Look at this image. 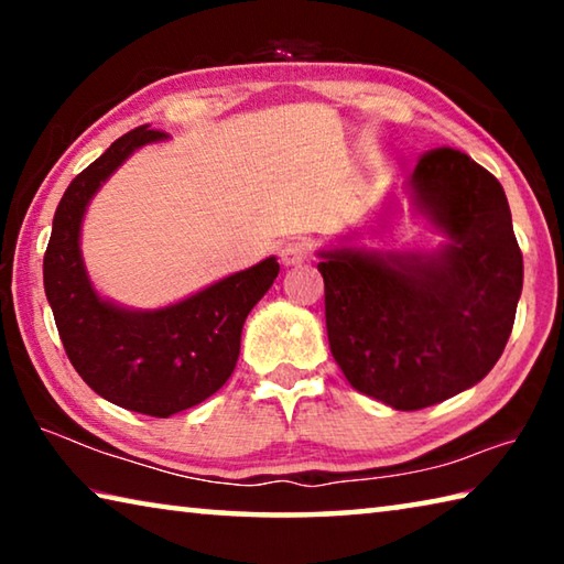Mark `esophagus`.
Wrapping results in <instances>:
<instances>
[{"label":"esophagus","instance_id":"34e87169","mask_svg":"<svg viewBox=\"0 0 564 564\" xmlns=\"http://www.w3.org/2000/svg\"><path fill=\"white\" fill-rule=\"evenodd\" d=\"M305 259H308V243L303 241H293V243H285L281 248V263L285 269H293V265H301Z\"/></svg>","mask_w":564,"mask_h":564}]
</instances>
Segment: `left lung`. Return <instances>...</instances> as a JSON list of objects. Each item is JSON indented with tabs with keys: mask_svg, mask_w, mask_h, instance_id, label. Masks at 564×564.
Returning a JSON list of instances; mask_svg holds the SVG:
<instances>
[{
	"mask_svg": "<svg viewBox=\"0 0 564 564\" xmlns=\"http://www.w3.org/2000/svg\"><path fill=\"white\" fill-rule=\"evenodd\" d=\"M427 246L380 248L388 221L318 248L330 352L348 383L395 410L453 398L490 373L522 293L508 196L490 171L435 149L405 181ZM390 208L403 212L393 194Z\"/></svg>",
	"mask_w": 564,
	"mask_h": 564,
	"instance_id": "1",
	"label": "left lung"
}]
</instances>
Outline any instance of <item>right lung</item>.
I'll list each match as a JSON object with an SVG mask.
<instances>
[{
	"label": "right lung",
	"mask_w": 564,
	"mask_h": 564,
	"mask_svg": "<svg viewBox=\"0 0 564 564\" xmlns=\"http://www.w3.org/2000/svg\"><path fill=\"white\" fill-rule=\"evenodd\" d=\"M161 141L166 133L147 127L123 133L64 191L44 253V293L84 383L113 405L169 417L231 378L243 323L281 265L269 256L161 308H129L97 291L82 253L84 216L123 161Z\"/></svg>",
	"instance_id": "obj_1"
}]
</instances>
